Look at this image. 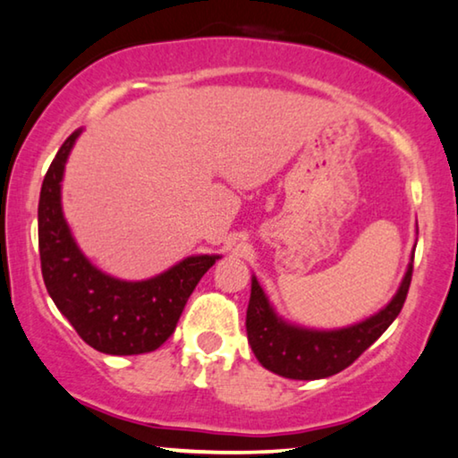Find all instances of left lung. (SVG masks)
Here are the masks:
<instances>
[{
    "instance_id": "left-lung-1",
    "label": "left lung",
    "mask_w": 458,
    "mask_h": 458,
    "mask_svg": "<svg viewBox=\"0 0 458 458\" xmlns=\"http://www.w3.org/2000/svg\"><path fill=\"white\" fill-rule=\"evenodd\" d=\"M413 257L401 286L386 307L352 326L319 330L288 321L278 315L255 276H250L247 307V338L250 349L267 371L288 379H321L343 371L376 343L398 318L407 299L413 274Z\"/></svg>"
}]
</instances>
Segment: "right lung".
I'll return each mask as SVG.
<instances>
[{
  "label": "right lung",
  "mask_w": 458,
  "mask_h": 458,
  "mask_svg": "<svg viewBox=\"0 0 458 458\" xmlns=\"http://www.w3.org/2000/svg\"><path fill=\"white\" fill-rule=\"evenodd\" d=\"M74 131L43 178L38 197V255L45 288L79 336L106 355H143L162 346L203 274L222 255H191L147 280L114 278L87 259L64 217L62 180Z\"/></svg>",
  "instance_id": "add662e5"
}]
</instances>
